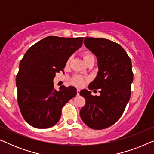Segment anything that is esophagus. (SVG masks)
Instances as JSON below:
<instances>
[{
  "label": "esophagus",
  "instance_id": "1",
  "mask_svg": "<svg viewBox=\"0 0 154 154\" xmlns=\"http://www.w3.org/2000/svg\"><path fill=\"white\" fill-rule=\"evenodd\" d=\"M79 94H80V90L77 89V95H79Z\"/></svg>",
  "mask_w": 154,
  "mask_h": 154
}]
</instances>
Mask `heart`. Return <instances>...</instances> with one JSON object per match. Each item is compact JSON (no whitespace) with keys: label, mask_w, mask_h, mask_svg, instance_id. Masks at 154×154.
<instances>
[{"label":"heart","mask_w":154,"mask_h":154,"mask_svg":"<svg viewBox=\"0 0 154 154\" xmlns=\"http://www.w3.org/2000/svg\"><path fill=\"white\" fill-rule=\"evenodd\" d=\"M91 59H94L93 54L90 53V52H85V53L83 54V60H84V61H85V62H86L88 60H91ZM70 60H71V57H69L68 61H67V62L69 63V62H70ZM72 83L76 85L81 86L83 84L84 80L83 78L81 76H75L72 79Z\"/></svg>","instance_id":"b5f03b06"}]
</instances>
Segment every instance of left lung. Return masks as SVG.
Returning a JSON list of instances; mask_svg holds the SVG:
<instances>
[{
    "mask_svg": "<svg viewBox=\"0 0 154 154\" xmlns=\"http://www.w3.org/2000/svg\"><path fill=\"white\" fill-rule=\"evenodd\" d=\"M84 45L96 56L99 70L88 88L100 89V95L82 90L80 94L85 99V104L80 116L92 129H104L121 118L129 102L133 81L132 62L125 50L110 40L85 38Z\"/></svg>",
    "mask_w": 154,
    "mask_h": 154,
    "instance_id": "8db88e82",
    "label": "left lung"
}]
</instances>
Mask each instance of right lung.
<instances>
[{
    "label": "right lung",
    "mask_w": 154,
    "mask_h": 154,
    "mask_svg": "<svg viewBox=\"0 0 154 154\" xmlns=\"http://www.w3.org/2000/svg\"><path fill=\"white\" fill-rule=\"evenodd\" d=\"M83 41L81 37H46L31 46L20 61L16 77L17 102L23 118L30 125L40 129L54 125L62 107L76 95L73 86L54 90L53 79Z\"/></svg>",
    "instance_id": "1"
}]
</instances>
